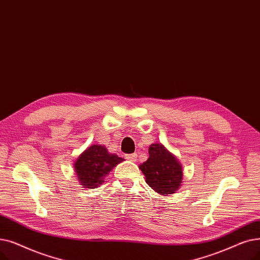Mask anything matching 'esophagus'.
<instances>
[{
  "label": "esophagus",
  "instance_id": "1",
  "mask_svg": "<svg viewBox=\"0 0 260 260\" xmlns=\"http://www.w3.org/2000/svg\"><path fill=\"white\" fill-rule=\"evenodd\" d=\"M126 158L131 160V162H135L138 158V154L137 153H132V154H126Z\"/></svg>",
  "mask_w": 260,
  "mask_h": 260
}]
</instances>
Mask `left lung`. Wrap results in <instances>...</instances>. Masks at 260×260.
I'll return each instance as SVG.
<instances>
[{
	"label": "left lung",
	"instance_id": "left-lung-1",
	"mask_svg": "<svg viewBox=\"0 0 260 260\" xmlns=\"http://www.w3.org/2000/svg\"><path fill=\"white\" fill-rule=\"evenodd\" d=\"M140 169L146 178V183L160 194L176 192L182 182L183 170L178 159L162 144L149 147V158Z\"/></svg>",
	"mask_w": 260,
	"mask_h": 260
}]
</instances>
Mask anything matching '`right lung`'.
Masks as SVG:
<instances>
[{
	"mask_svg": "<svg viewBox=\"0 0 260 260\" xmlns=\"http://www.w3.org/2000/svg\"><path fill=\"white\" fill-rule=\"evenodd\" d=\"M123 158L109 153L106 147L93 145L80 154L75 163V171L80 183L86 188H95L104 178Z\"/></svg>",
	"mask_w": 260,
	"mask_h": 260,
	"instance_id": "1",
	"label": "right lung"
}]
</instances>
